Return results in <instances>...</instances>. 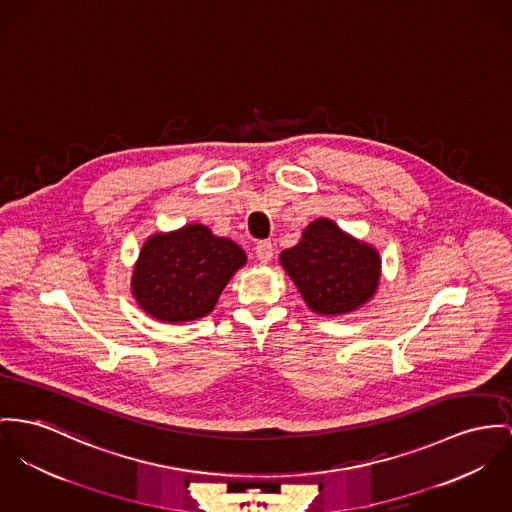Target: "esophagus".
Instances as JSON below:
<instances>
[{"label": "esophagus", "mask_w": 512, "mask_h": 512, "mask_svg": "<svg viewBox=\"0 0 512 512\" xmlns=\"http://www.w3.org/2000/svg\"><path fill=\"white\" fill-rule=\"evenodd\" d=\"M273 243L271 241H259L257 245H255V255H257V259L261 261V263H269L271 259H273Z\"/></svg>", "instance_id": "1"}]
</instances>
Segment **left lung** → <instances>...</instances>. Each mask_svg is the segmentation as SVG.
I'll return each instance as SVG.
<instances>
[{"mask_svg": "<svg viewBox=\"0 0 512 512\" xmlns=\"http://www.w3.org/2000/svg\"><path fill=\"white\" fill-rule=\"evenodd\" d=\"M280 265L315 314L341 315L364 306L380 284L378 251L319 218L280 253Z\"/></svg>", "mask_w": 512, "mask_h": 512, "instance_id": "8db88e82", "label": "left lung"}]
</instances>
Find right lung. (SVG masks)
<instances>
[{"label": "right lung", "instance_id": "1", "mask_svg": "<svg viewBox=\"0 0 512 512\" xmlns=\"http://www.w3.org/2000/svg\"><path fill=\"white\" fill-rule=\"evenodd\" d=\"M243 249L202 224L154 234L142 245L132 273V294L146 314L183 323L210 314L237 269Z\"/></svg>", "mask_w": 512, "mask_h": 512}]
</instances>
